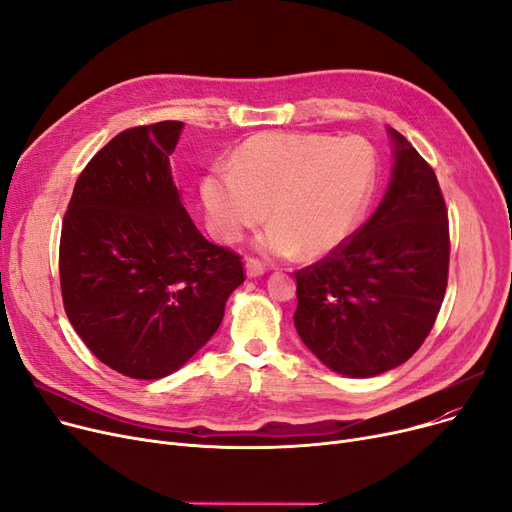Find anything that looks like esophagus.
<instances>
[{
	"label": "esophagus",
	"mask_w": 512,
	"mask_h": 512,
	"mask_svg": "<svg viewBox=\"0 0 512 512\" xmlns=\"http://www.w3.org/2000/svg\"><path fill=\"white\" fill-rule=\"evenodd\" d=\"M245 267H247V276H249V278H257V276H263V274H265V263L259 261L257 257H249L247 263H245Z\"/></svg>",
	"instance_id": "esophagus-1"
}]
</instances>
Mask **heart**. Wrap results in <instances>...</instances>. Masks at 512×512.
<instances>
[{"instance_id":"1","label":"heart","mask_w":512,"mask_h":512,"mask_svg":"<svg viewBox=\"0 0 512 512\" xmlns=\"http://www.w3.org/2000/svg\"><path fill=\"white\" fill-rule=\"evenodd\" d=\"M373 180V153L359 137L265 132L203 180L211 230L238 240L270 215L257 238L263 253L307 257L334 249L353 226Z\"/></svg>"}]
</instances>
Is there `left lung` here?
Here are the masks:
<instances>
[{"label":"left lung","mask_w":512,"mask_h":512,"mask_svg":"<svg viewBox=\"0 0 512 512\" xmlns=\"http://www.w3.org/2000/svg\"><path fill=\"white\" fill-rule=\"evenodd\" d=\"M394 172L371 218L324 259L294 272V326L330 369L371 378L411 359L448 284V209L434 168L390 128Z\"/></svg>","instance_id":"left-lung-1"}]
</instances>
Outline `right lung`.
<instances>
[{"mask_svg":"<svg viewBox=\"0 0 512 512\" xmlns=\"http://www.w3.org/2000/svg\"><path fill=\"white\" fill-rule=\"evenodd\" d=\"M182 122L126 128L80 172L60 236V288L76 334L107 367L157 380L220 328L242 257L209 242L172 180Z\"/></svg>","mask_w":512,"mask_h":512,"instance_id":"obj_1","label":"right lung"}]
</instances>
